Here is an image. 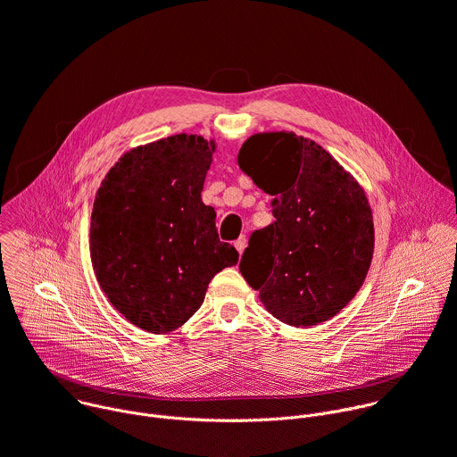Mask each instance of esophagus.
I'll return each instance as SVG.
<instances>
[{"label": "esophagus", "mask_w": 457, "mask_h": 457, "mask_svg": "<svg viewBox=\"0 0 457 457\" xmlns=\"http://www.w3.org/2000/svg\"><path fill=\"white\" fill-rule=\"evenodd\" d=\"M234 245H236V248H237V252H239V255H241V253L245 252V248H246V237L241 236Z\"/></svg>", "instance_id": "obj_1"}]
</instances>
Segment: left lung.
Here are the masks:
<instances>
[{"label":"left lung","mask_w":457,"mask_h":457,"mask_svg":"<svg viewBox=\"0 0 457 457\" xmlns=\"http://www.w3.org/2000/svg\"><path fill=\"white\" fill-rule=\"evenodd\" d=\"M237 164L273 196L275 216L252 234L241 275L282 323L330 320L361 289L373 257L364 189L318 143L286 130L250 136Z\"/></svg>","instance_id":"obj_1"}]
</instances>
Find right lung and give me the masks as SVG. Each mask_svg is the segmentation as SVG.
<instances>
[{
    "label": "right lung",
    "instance_id": "add662e5",
    "mask_svg": "<svg viewBox=\"0 0 457 457\" xmlns=\"http://www.w3.org/2000/svg\"><path fill=\"white\" fill-rule=\"evenodd\" d=\"M216 143L175 134L123 154L91 216V261L109 302L132 325L166 334L202 305L211 278L236 266L216 212L202 202Z\"/></svg>",
    "mask_w": 457,
    "mask_h": 457
}]
</instances>
